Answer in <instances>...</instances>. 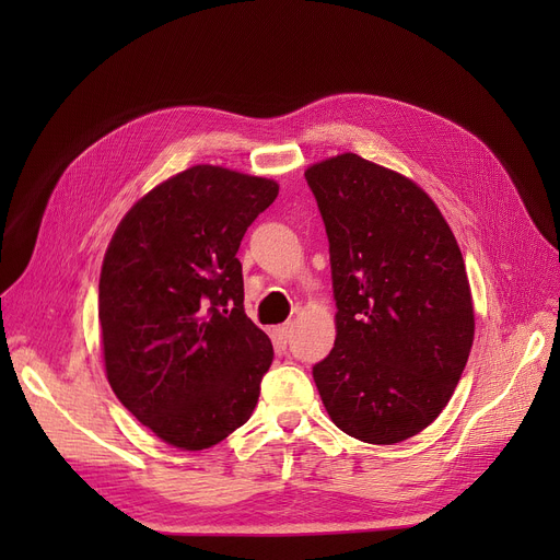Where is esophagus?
<instances>
[{"mask_svg":"<svg viewBox=\"0 0 560 560\" xmlns=\"http://www.w3.org/2000/svg\"><path fill=\"white\" fill-rule=\"evenodd\" d=\"M290 334H292V325H290V322H285V325H281V327L275 329V336H277L279 342H288V340H290Z\"/></svg>","mask_w":560,"mask_h":560,"instance_id":"esophagus-1","label":"esophagus"}]
</instances>
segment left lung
<instances>
[{
	"mask_svg": "<svg viewBox=\"0 0 560 560\" xmlns=\"http://www.w3.org/2000/svg\"><path fill=\"white\" fill-rule=\"evenodd\" d=\"M304 176L325 220L338 308L315 386L347 435L401 443L447 406L472 349L463 254L433 199L399 172L347 152Z\"/></svg>",
	"mask_w": 560,
	"mask_h": 560,
	"instance_id": "1",
	"label": "left lung"
}]
</instances>
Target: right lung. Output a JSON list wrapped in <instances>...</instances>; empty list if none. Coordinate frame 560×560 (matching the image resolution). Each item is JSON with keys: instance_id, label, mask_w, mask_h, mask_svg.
<instances>
[{"instance_id": "add662e5", "label": "right lung", "mask_w": 560, "mask_h": 560, "mask_svg": "<svg viewBox=\"0 0 560 560\" xmlns=\"http://www.w3.org/2000/svg\"><path fill=\"white\" fill-rule=\"evenodd\" d=\"M279 186L220 165L159 184L117 224L100 275L108 384L167 445H218L254 413L275 349L245 315L238 247Z\"/></svg>"}]
</instances>
